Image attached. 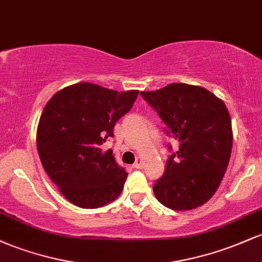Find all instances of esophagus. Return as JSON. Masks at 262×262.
Here are the masks:
<instances>
[{
	"label": "esophagus",
	"mask_w": 262,
	"mask_h": 262,
	"mask_svg": "<svg viewBox=\"0 0 262 262\" xmlns=\"http://www.w3.org/2000/svg\"><path fill=\"white\" fill-rule=\"evenodd\" d=\"M133 167H135V169H143V160L140 158H138L137 161L133 164Z\"/></svg>",
	"instance_id": "1"
}]
</instances>
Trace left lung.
<instances>
[{
    "mask_svg": "<svg viewBox=\"0 0 262 262\" xmlns=\"http://www.w3.org/2000/svg\"><path fill=\"white\" fill-rule=\"evenodd\" d=\"M165 124V133L179 141L152 189L161 204L188 210L206 203L221 185L229 164L233 132L224 102L208 90L170 83L158 91L140 92Z\"/></svg>",
    "mask_w": 262,
    "mask_h": 262,
    "instance_id": "8db88e82",
    "label": "left lung"
}]
</instances>
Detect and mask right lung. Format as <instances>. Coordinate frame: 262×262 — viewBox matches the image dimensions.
I'll list each match as a JSON object with an SVG mask.
<instances>
[{
    "mask_svg": "<svg viewBox=\"0 0 262 262\" xmlns=\"http://www.w3.org/2000/svg\"><path fill=\"white\" fill-rule=\"evenodd\" d=\"M138 93L81 82L56 92L45 106L37 132L39 158L75 206L98 208L121 194L128 173L102 144L114 137V125L130 111Z\"/></svg>",
    "mask_w": 262,
    "mask_h": 262,
    "instance_id": "1",
    "label": "right lung"
}]
</instances>
